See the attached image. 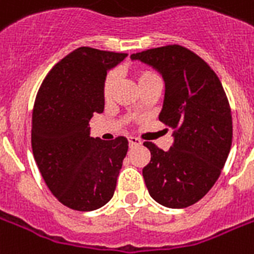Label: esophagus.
<instances>
[{"label": "esophagus", "instance_id": "34e87169", "mask_svg": "<svg viewBox=\"0 0 254 254\" xmlns=\"http://www.w3.org/2000/svg\"><path fill=\"white\" fill-rule=\"evenodd\" d=\"M127 141H129V146H130V148L141 145V141H140L138 138H136V137H129V138H127Z\"/></svg>", "mask_w": 254, "mask_h": 254}]
</instances>
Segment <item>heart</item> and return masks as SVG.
<instances>
[{
  "instance_id": "obj_1",
  "label": "heart",
  "mask_w": 254,
  "mask_h": 254,
  "mask_svg": "<svg viewBox=\"0 0 254 254\" xmlns=\"http://www.w3.org/2000/svg\"><path fill=\"white\" fill-rule=\"evenodd\" d=\"M133 75H134V79H136L137 84L140 90H142L148 84L153 83V82H160L159 79V75L156 74L155 71H152L149 68H134L133 71ZM118 83V74L117 71H109L105 79H103L102 83V95L105 99H110L114 94V90H116V86Z\"/></svg>"
}]
</instances>
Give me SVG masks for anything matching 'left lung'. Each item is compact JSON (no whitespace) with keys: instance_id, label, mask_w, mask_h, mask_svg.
Returning a JSON list of instances; mask_svg holds the SVG:
<instances>
[{"instance_id":"obj_1","label":"left lung","mask_w":254,"mask_h":254,"mask_svg":"<svg viewBox=\"0 0 254 254\" xmlns=\"http://www.w3.org/2000/svg\"><path fill=\"white\" fill-rule=\"evenodd\" d=\"M130 58L163 75L159 120L174 129V145L167 152L144 142L151 152L142 168L146 189L165 207H189L210 191L230 152L233 121L226 93L213 68L186 47H159Z\"/></svg>"}]
</instances>
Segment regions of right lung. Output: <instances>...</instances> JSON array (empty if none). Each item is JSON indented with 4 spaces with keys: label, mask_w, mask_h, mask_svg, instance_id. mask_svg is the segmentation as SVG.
<instances>
[{
    "label": "right lung",
    "mask_w": 254,
    "mask_h": 254,
    "mask_svg": "<svg viewBox=\"0 0 254 254\" xmlns=\"http://www.w3.org/2000/svg\"><path fill=\"white\" fill-rule=\"evenodd\" d=\"M127 55L80 47L52 67L37 91L32 151L51 192L72 210H97L114 194L127 140L90 137L89 122L105 108L108 69Z\"/></svg>",
    "instance_id": "1"
}]
</instances>
